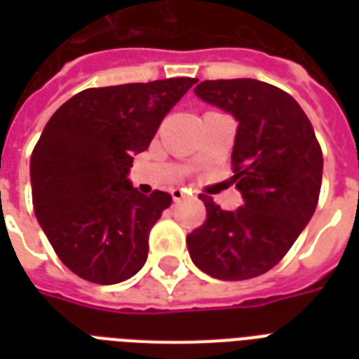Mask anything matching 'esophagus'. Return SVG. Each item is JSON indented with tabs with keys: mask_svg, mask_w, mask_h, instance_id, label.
I'll return each instance as SVG.
<instances>
[{
	"mask_svg": "<svg viewBox=\"0 0 359 359\" xmlns=\"http://www.w3.org/2000/svg\"><path fill=\"white\" fill-rule=\"evenodd\" d=\"M171 197H173L175 203H179L182 201V199H186V191L180 190V188H173V190H171Z\"/></svg>",
	"mask_w": 359,
	"mask_h": 359,
	"instance_id": "34e87169",
	"label": "esophagus"
}]
</instances>
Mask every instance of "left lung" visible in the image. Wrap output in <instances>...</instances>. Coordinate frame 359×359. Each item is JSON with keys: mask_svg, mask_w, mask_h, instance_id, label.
Instances as JSON below:
<instances>
[{"mask_svg": "<svg viewBox=\"0 0 359 359\" xmlns=\"http://www.w3.org/2000/svg\"><path fill=\"white\" fill-rule=\"evenodd\" d=\"M196 95L238 121L231 163L244 205L231 212L199 196L207 219L186 238L188 251L212 278H257L283 259L311 219L323 151L300 104L279 87L251 78L207 80Z\"/></svg>", "mask_w": 359, "mask_h": 359, "instance_id": "1", "label": "left lung"}]
</instances>
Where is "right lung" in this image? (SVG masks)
I'll use <instances>...</instances> for the list:
<instances>
[{
  "mask_svg": "<svg viewBox=\"0 0 359 359\" xmlns=\"http://www.w3.org/2000/svg\"><path fill=\"white\" fill-rule=\"evenodd\" d=\"M196 81L91 87L42 130L29 163L33 208L53 251L81 279L121 283L145 264L149 233L171 196H141L126 173Z\"/></svg>",
  "mask_w": 359,
  "mask_h": 359,
  "instance_id": "1",
  "label": "right lung"
}]
</instances>
